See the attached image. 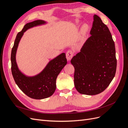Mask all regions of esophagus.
<instances>
[{
    "instance_id": "esophagus-1",
    "label": "esophagus",
    "mask_w": 128,
    "mask_h": 128,
    "mask_svg": "<svg viewBox=\"0 0 128 128\" xmlns=\"http://www.w3.org/2000/svg\"><path fill=\"white\" fill-rule=\"evenodd\" d=\"M73 52L72 51V50H68V51L66 53V58L67 60L69 61L72 58L73 56Z\"/></svg>"
}]
</instances>
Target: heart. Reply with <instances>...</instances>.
<instances>
[{
    "instance_id": "b5f03b06",
    "label": "heart",
    "mask_w": 128,
    "mask_h": 128,
    "mask_svg": "<svg viewBox=\"0 0 128 128\" xmlns=\"http://www.w3.org/2000/svg\"><path fill=\"white\" fill-rule=\"evenodd\" d=\"M88 26L86 24H84L83 26L82 27V32L83 34H84L85 32H86V31L88 30Z\"/></svg>"
}]
</instances>
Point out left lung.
I'll return each instance as SVG.
<instances>
[{"label":"left lung","instance_id":"left-lung-1","mask_svg":"<svg viewBox=\"0 0 128 128\" xmlns=\"http://www.w3.org/2000/svg\"><path fill=\"white\" fill-rule=\"evenodd\" d=\"M94 18L91 36L71 60L75 68V88L86 95L98 94L105 90L114 78L117 66L110 31L98 15Z\"/></svg>","mask_w":128,"mask_h":128}]
</instances>
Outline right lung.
Here are the masks:
<instances>
[{
  "label": "right lung",
  "mask_w": 128,
  "mask_h": 128,
  "mask_svg": "<svg viewBox=\"0 0 128 128\" xmlns=\"http://www.w3.org/2000/svg\"><path fill=\"white\" fill-rule=\"evenodd\" d=\"M45 23L42 20H36L24 25V28L17 34L11 52V70L15 82L24 94L34 99L46 98L53 94L56 89L57 76L67 63L66 54L63 53L50 61L42 72L37 76L26 77L18 70L15 54L24 32L29 28Z\"/></svg>",
  "instance_id": "right-lung-1"
}]
</instances>
